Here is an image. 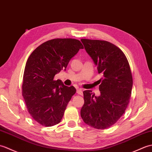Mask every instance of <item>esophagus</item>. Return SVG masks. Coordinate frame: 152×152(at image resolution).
Here are the masks:
<instances>
[{
    "label": "esophagus",
    "mask_w": 152,
    "mask_h": 152,
    "mask_svg": "<svg viewBox=\"0 0 152 152\" xmlns=\"http://www.w3.org/2000/svg\"><path fill=\"white\" fill-rule=\"evenodd\" d=\"M77 93L80 95H82L83 94V90L81 88H77Z\"/></svg>",
    "instance_id": "34e87169"
}]
</instances>
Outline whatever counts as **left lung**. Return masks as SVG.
I'll use <instances>...</instances> for the list:
<instances>
[{"mask_svg": "<svg viewBox=\"0 0 152 152\" xmlns=\"http://www.w3.org/2000/svg\"><path fill=\"white\" fill-rule=\"evenodd\" d=\"M87 53L103 77L100 96L83 92L80 116L84 122L97 129L110 127L118 120L129 104L133 78L126 55L115 45L103 40L81 39Z\"/></svg>", "mask_w": 152, "mask_h": 152, "instance_id": "left-lung-1", "label": "left lung"}]
</instances>
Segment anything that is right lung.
<instances>
[{"label":"right lung","instance_id":"right-lung-1","mask_svg":"<svg viewBox=\"0 0 152 152\" xmlns=\"http://www.w3.org/2000/svg\"><path fill=\"white\" fill-rule=\"evenodd\" d=\"M84 49L78 39L56 38L38 46L26 61L22 94L30 116L43 126L61 121L66 107L75 94V87L54 80L56 74L66 70L71 58Z\"/></svg>","mask_w":152,"mask_h":152}]
</instances>
